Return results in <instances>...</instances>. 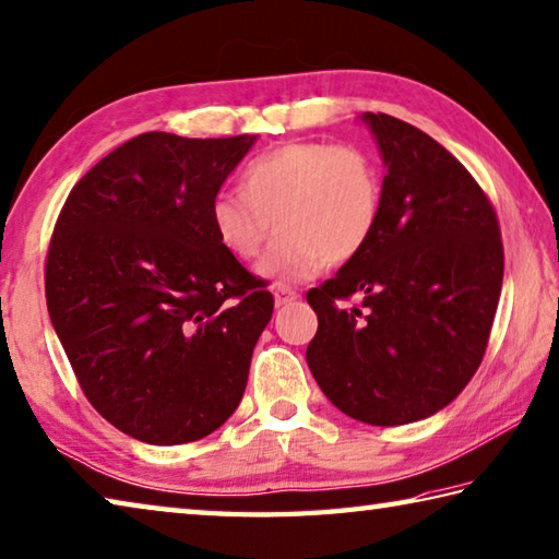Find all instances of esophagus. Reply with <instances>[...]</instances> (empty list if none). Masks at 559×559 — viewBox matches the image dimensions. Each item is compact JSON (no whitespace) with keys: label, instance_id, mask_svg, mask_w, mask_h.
Listing matches in <instances>:
<instances>
[{"label":"esophagus","instance_id":"1","mask_svg":"<svg viewBox=\"0 0 559 559\" xmlns=\"http://www.w3.org/2000/svg\"><path fill=\"white\" fill-rule=\"evenodd\" d=\"M273 300H276V306H290L293 300H298V290H293L290 286H276L273 290Z\"/></svg>","mask_w":559,"mask_h":559}]
</instances>
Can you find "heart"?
I'll use <instances>...</instances> for the list:
<instances>
[{
    "instance_id": "b5f03b06",
    "label": "heart",
    "mask_w": 559,
    "mask_h": 559,
    "mask_svg": "<svg viewBox=\"0 0 559 559\" xmlns=\"http://www.w3.org/2000/svg\"><path fill=\"white\" fill-rule=\"evenodd\" d=\"M383 210V178L357 146L286 144L251 160L241 192H219L210 222L222 249L241 261L257 259L271 281H306L328 263H347L369 247Z\"/></svg>"
}]
</instances>
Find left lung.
Here are the masks:
<instances>
[{
	"instance_id": "1",
	"label": "left lung",
	"mask_w": 559,
	"mask_h": 559,
	"mask_svg": "<svg viewBox=\"0 0 559 559\" xmlns=\"http://www.w3.org/2000/svg\"><path fill=\"white\" fill-rule=\"evenodd\" d=\"M389 174L369 247L308 293L318 334L306 359L349 418L393 428L430 418L479 369L503 283L489 198L418 127L364 111ZM359 295V307L342 299Z\"/></svg>"
}]
</instances>
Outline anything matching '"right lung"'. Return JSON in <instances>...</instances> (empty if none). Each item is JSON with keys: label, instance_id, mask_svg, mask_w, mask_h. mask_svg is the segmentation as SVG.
Wrapping results in <instances>:
<instances>
[{"label": "right lung", "instance_id": "right-lung-1", "mask_svg": "<svg viewBox=\"0 0 559 559\" xmlns=\"http://www.w3.org/2000/svg\"><path fill=\"white\" fill-rule=\"evenodd\" d=\"M257 136L146 131L75 182L46 259V302L80 389L148 444L215 432L245 395L273 296L222 249L212 200Z\"/></svg>", "mask_w": 559, "mask_h": 559}]
</instances>
